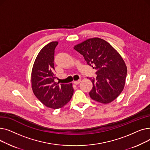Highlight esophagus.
Returning a JSON list of instances; mask_svg holds the SVG:
<instances>
[{
	"mask_svg": "<svg viewBox=\"0 0 150 150\" xmlns=\"http://www.w3.org/2000/svg\"><path fill=\"white\" fill-rule=\"evenodd\" d=\"M80 82H81V80H78V81H74V84L77 85V84H80Z\"/></svg>",
	"mask_w": 150,
	"mask_h": 150,
	"instance_id": "34e87169",
	"label": "esophagus"
}]
</instances>
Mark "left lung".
<instances>
[{"label": "left lung", "mask_w": 150, "mask_h": 150, "mask_svg": "<svg viewBox=\"0 0 150 150\" xmlns=\"http://www.w3.org/2000/svg\"><path fill=\"white\" fill-rule=\"evenodd\" d=\"M74 49L96 70V78H89L93 84L89 92L91 98L103 104L117 98L124 89L127 74V66L119 52L98 38L86 39Z\"/></svg>", "instance_id": "left-lung-1"}]
</instances>
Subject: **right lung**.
<instances>
[{"mask_svg": "<svg viewBox=\"0 0 150 150\" xmlns=\"http://www.w3.org/2000/svg\"><path fill=\"white\" fill-rule=\"evenodd\" d=\"M58 42L45 45L39 52L31 71V88L35 96L45 106L59 109L65 106L74 93L72 84H61L54 81V49Z\"/></svg>", "mask_w": 150, "mask_h": 150, "instance_id": "1", "label": "right lung"}]
</instances>
